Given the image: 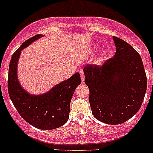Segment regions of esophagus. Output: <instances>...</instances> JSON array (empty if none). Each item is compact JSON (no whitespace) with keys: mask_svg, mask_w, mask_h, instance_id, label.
<instances>
[{"mask_svg":"<svg viewBox=\"0 0 153 153\" xmlns=\"http://www.w3.org/2000/svg\"><path fill=\"white\" fill-rule=\"evenodd\" d=\"M79 74H80V77L81 79H82V83H83V81H84V72H83V70H81L80 72H79Z\"/></svg>","mask_w":153,"mask_h":153,"instance_id":"34e87169","label":"esophagus"}]
</instances>
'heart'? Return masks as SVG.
<instances>
[{
    "label": "heart",
    "mask_w": 153,
    "mask_h": 153,
    "mask_svg": "<svg viewBox=\"0 0 153 153\" xmlns=\"http://www.w3.org/2000/svg\"><path fill=\"white\" fill-rule=\"evenodd\" d=\"M103 55H104V53H103Z\"/></svg>",
    "instance_id": "1"
}]
</instances>
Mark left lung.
I'll return each instance as SVG.
<instances>
[{
	"label": "left lung",
	"mask_w": 153,
	"mask_h": 153,
	"mask_svg": "<svg viewBox=\"0 0 153 153\" xmlns=\"http://www.w3.org/2000/svg\"><path fill=\"white\" fill-rule=\"evenodd\" d=\"M116 53L102 66L86 65L85 83L90 90V108L96 119L117 125L132 118L145 97L147 78L139 53L113 36Z\"/></svg>",
	"instance_id": "8db88e82"
}]
</instances>
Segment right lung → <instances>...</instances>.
I'll return each mask as SVG.
<instances>
[{
	"label": "right lung",
	"instance_id": "1",
	"mask_svg": "<svg viewBox=\"0 0 153 153\" xmlns=\"http://www.w3.org/2000/svg\"><path fill=\"white\" fill-rule=\"evenodd\" d=\"M41 36L42 34L32 36L13 53L9 65L7 88L13 106L25 121L37 129L51 130L67 122L70 101L76 86L81 83V79L79 73H76L40 96L30 95L22 89L17 76V61L21 51Z\"/></svg>",
	"mask_w": 153,
	"mask_h": 153
}]
</instances>
